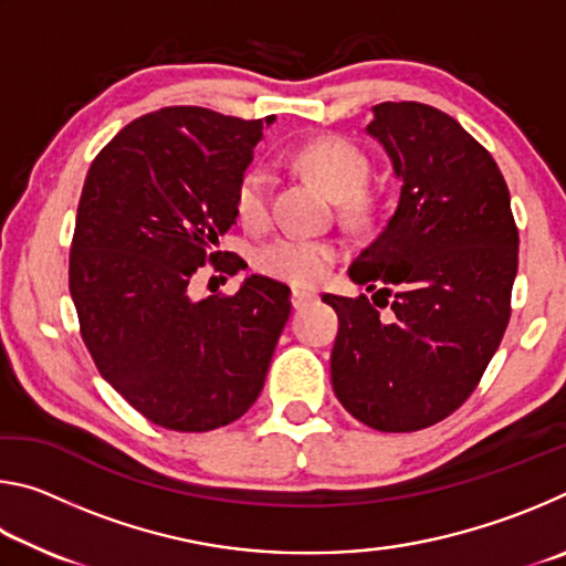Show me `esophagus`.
Here are the masks:
<instances>
[{
	"label": "esophagus",
	"instance_id": "obj_1",
	"mask_svg": "<svg viewBox=\"0 0 566 566\" xmlns=\"http://www.w3.org/2000/svg\"><path fill=\"white\" fill-rule=\"evenodd\" d=\"M314 300L312 292H304V290H292V306L294 310H302V306H306Z\"/></svg>",
	"mask_w": 566,
	"mask_h": 566
}]
</instances>
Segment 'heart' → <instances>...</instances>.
Returning a JSON list of instances; mask_svg holds the SVG:
<instances>
[{
    "label": "heart",
    "instance_id": "heart-1",
    "mask_svg": "<svg viewBox=\"0 0 566 566\" xmlns=\"http://www.w3.org/2000/svg\"><path fill=\"white\" fill-rule=\"evenodd\" d=\"M294 165L312 181L339 199L342 214L349 222H367L375 202L364 191L369 177V157L352 139L327 134L306 142L294 155ZM234 212L247 229H264L270 224V177L266 171L249 167L237 181ZM339 247L329 239L276 237L262 244L254 254V266L296 286H317L327 280L339 262Z\"/></svg>",
    "mask_w": 566,
    "mask_h": 566
}]
</instances>
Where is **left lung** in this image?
<instances>
[{
	"instance_id": "8db88e82",
	"label": "left lung",
	"mask_w": 566,
	"mask_h": 566,
	"mask_svg": "<svg viewBox=\"0 0 566 566\" xmlns=\"http://www.w3.org/2000/svg\"><path fill=\"white\" fill-rule=\"evenodd\" d=\"M367 132L395 161L401 195L349 266L371 300L322 296L339 317L332 387L361 424L417 432L472 397L500 347L520 232L494 157L454 117L381 102Z\"/></svg>"
}]
</instances>
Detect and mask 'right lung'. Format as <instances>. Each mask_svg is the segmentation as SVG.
Instances as JSON below:
<instances>
[{
    "label": "right lung",
    "mask_w": 566,
    "mask_h": 566,
    "mask_svg": "<svg viewBox=\"0 0 566 566\" xmlns=\"http://www.w3.org/2000/svg\"><path fill=\"white\" fill-rule=\"evenodd\" d=\"M266 119L165 107L129 122L84 179L70 249L80 334L99 375L155 424L212 432L254 405L290 286L249 276L234 294L189 296L205 264L234 276L219 252L234 224V189Z\"/></svg>",
    "instance_id": "right-lung-1"
}]
</instances>
